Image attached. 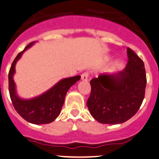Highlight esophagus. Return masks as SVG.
<instances>
[{
	"label": "esophagus",
	"mask_w": 159,
	"mask_h": 159,
	"mask_svg": "<svg viewBox=\"0 0 159 159\" xmlns=\"http://www.w3.org/2000/svg\"><path fill=\"white\" fill-rule=\"evenodd\" d=\"M88 77H89V73H84L81 75V80L83 81H87Z\"/></svg>",
	"instance_id": "esophagus-1"
}]
</instances>
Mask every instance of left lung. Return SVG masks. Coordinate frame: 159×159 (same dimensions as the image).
I'll use <instances>...</instances> for the list:
<instances>
[{
    "label": "left lung",
    "mask_w": 159,
    "mask_h": 159,
    "mask_svg": "<svg viewBox=\"0 0 159 159\" xmlns=\"http://www.w3.org/2000/svg\"><path fill=\"white\" fill-rule=\"evenodd\" d=\"M128 62L115 74L102 73L90 80L91 93L87 107L92 117L102 124L127 121L139 110L145 93V69L143 61L127 48Z\"/></svg>",
    "instance_id": "8db88e82"
}]
</instances>
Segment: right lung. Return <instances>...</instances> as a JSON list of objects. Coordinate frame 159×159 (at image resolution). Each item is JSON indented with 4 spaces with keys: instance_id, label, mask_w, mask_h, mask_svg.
Listing matches in <instances>:
<instances>
[{
    "instance_id": "right-lung-1",
    "label": "right lung",
    "mask_w": 159,
    "mask_h": 159,
    "mask_svg": "<svg viewBox=\"0 0 159 159\" xmlns=\"http://www.w3.org/2000/svg\"><path fill=\"white\" fill-rule=\"evenodd\" d=\"M34 42L27 45L21 52L18 53L14 60L8 74L9 93L14 107L21 117L29 123L44 125L51 123L57 118L63 106L67 91L79 81L81 76H76L59 80L52 87L34 98H21L17 93L16 85L13 78L15 73V66L23 53L32 46Z\"/></svg>"
}]
</instances>
